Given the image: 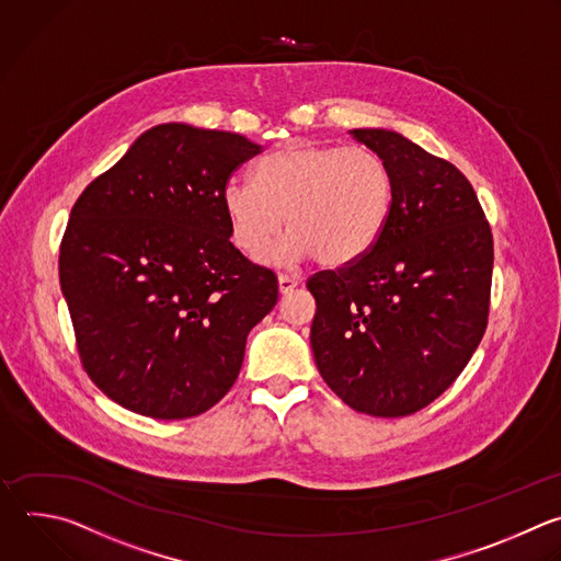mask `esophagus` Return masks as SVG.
<instances>
[{"label":"esophagus","instance_id":"obj_1","mask_svg":"<svg viewBox=\"0 0 561 561\" xmlns=\"http://www.w3.org/2000/svg\"><path fill=\"white\" fill-rule=\"evenodd\" d=\"M300 285V278L298 276H287V274H280L278 276V291L285 296L289 291H294L296 287Z\"/></svg>","mask_w":561,"mask_h":561}]
</instances>
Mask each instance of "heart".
Segmentation results:
<instances>
[{"instance_id":"obj_1","label":"heart","mask_w":561,"mask_h":561,"mask_svg":"<svg viewBox=\"0 0 561 561\" xmlns=\"http://www.w3.org/2000/svg\"><path fill=\"white\" fill-rule=\"evenodd\" d=\"M220 201L232 241L248 256H264L287 219L293 232L265 261L316 256L343 267L385 232L393 179L369 148L289 144L259 163L254 181H228Z\"/></svg>"}]
</instances>
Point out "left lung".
I'll return each mask as SVG.
<instances>
[{"label": "left lung", "instance_id": "left-lung-1", "mask_svg": "<svg viewBox=\"0 0 561 561\" xmlns=\"http://www.w3.org/2000/svg\"><path fill=\"white\" fill-rule=\"evenodd\" d=\"M350 135L391 170L393 201L378 243L307 280L311 352L329 389L376 417H402L454 385L489 318L493 237L467 176L400 133Z\"/></svg>", "mask_w": 561, "mask_h": 561}]
</instances>
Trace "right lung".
Instances as JSON below:
<instances>
[{
	"label": "right lung",
	"instance_id": "add662e5",
	"mask_svg": "<svg viewBox=\"0 0 561 561\" xmlns=\"http://www.w3.org/2000/svg\"><path fill=\"white\" fill-rule=\"evenodd\" d=\"M259 152L243 135L161 124L77 198L59 283L83 369L110 400L183 420L237 382L278 280L232 245L220 194Z\"/></svg>",
	"mask_w": 561,
	"mask_h": 561
}]
</instances>
